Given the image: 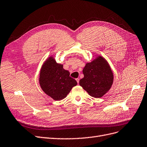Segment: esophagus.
I'll return each mask as SVG.
<instances>
[{
  "label": "esophagus",
  "instance_id": "1",
  "mask_svg": "<svg viewBox=\"0 0 147 147\" xmlns=\"http://www.w3.org/2000/svg\"><path fill=\"white\" fill-rule=\"evenodd\" d=\"M76 81H77L78 84H79V78H77V79H76Z\"/></svg>",
  "mask_w": 147,
  "mask_h": 147
}]
</instances>
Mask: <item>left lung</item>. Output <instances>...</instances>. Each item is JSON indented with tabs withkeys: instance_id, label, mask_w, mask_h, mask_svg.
I'll list each match as a JSON object with an SVG mask.
<instances>
[{
	"instance_id": "obj_1",
	"label": "left lung",
	"mask_w": 147,
	"mask_h": 147,
	"mask_svg": "<svg viewBox=\"0 0 147 147\" xmlns=\"http://www.w3.org/2000/svg\"><path fill=\"white\" fill-rule=\"evenodd\" d=\"M84 78L79 84L91 96L99 98L109 91L113 82V73L109 64L102 56L87 63L83 69Z\"/></svg>"
}]
</instances>
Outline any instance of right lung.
I'll use <instances>...</instances> for the list:
<instances>
[{
  "label": "right lung",
  "instance_id": "1",
  "mask_svg": "<svg viewBox=\"0 0 147 147\" xmlns=\"http://www.w3.org/2000/svg\"><path fill=\"white\" fill-rule=\"evenodd\" d=\"M40 87L45 93L55 100L66 97L78 83L69 76V72L57 63L53 57H50L41 68L39 76Z\"/></svg>",
  "mask_w": 147,
  "mask_h": 147
}]
</instances>
